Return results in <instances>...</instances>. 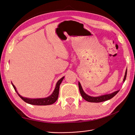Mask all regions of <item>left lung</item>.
Instances as JSON below:
<instances>
[{"label":"left lung","instance_id":"8db88e82","mask_svg":"<svg viewBox=\"0 0 135 135\" xmlns=\"http://www.w3.org/2000/svg\"><path fill=\"white\" fill-rule=\"evenodd\" d=\"M127 74V69L126 70V71H125V76L123 79V82H124L125 79H126ZM78 84H79V89L81 95H82V97H83L84 99H85L87 102H90L98 103V102H101L108 101V100L112 98L113 97H114L118 93L119 91H120V90H118L111 94H108L102 95H100L98 97H93V96H90L89 95H87V94L84 93V91L82 89V87L81 86L80 83L79 82H78Z\"/></svg>","mask_w":135,"mask_h":135}]
</instances>
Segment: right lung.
<instances>
[{
	"label": "right lung",
	"mask_w": 135,
	"mask_h": 135,
	"mask_svg": "<svg viewBox=\"0 0 135 135\" xmlns=\"http://www.w3.org/2000/svg\"><path fill=\"white\" fill-rule=\"evenodd\" d=\"M64 78V76L62 77L60 79H59L57 81V83L56 84L55 90H53V91L51 95L46 97V98H26V97H23L22 96H21L17 91L15 86L13 84H12V82L11 83H12V86L14 87V90H15V91H16L17 93L18 94V95L20 96V98L25 102L29 103V104L33 105H38V106L49 105L53 104V103H54L56 101H57L59 97L60 85Z\"/></svg>",
	"instance_id": "obj_1"
}]
</instances>
